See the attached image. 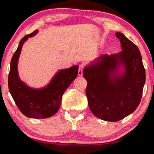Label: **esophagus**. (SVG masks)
I'll return each instance as SVG.
<instances>
[{
    "mask_svg": "<svg viewBox=\"0 0 154 154\" xmlns=\"http://www.w3.org/2000/svg\"><path fill=\"white\" fill-rule=\"evenodd\" d=\"M84 68V66H83V64L80 65L79 66V72H78V74H79V75L80 76H82V69Z\"/></svg>",
    "mask_w": 154,
    "mask_h": 154,
    "instance_id": "34e87169",
    "label": "esophagus"
}]
</instances>
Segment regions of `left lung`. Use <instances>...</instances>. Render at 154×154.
I'll list each match as a JSON object with an SVG mask.
<instances>
[{
	"instance_id": "8db88e82",
	"label": "left lung",
	"mask_w": 154,
	"mask_h": 154,
	"mask_svg": "<svg viewBox=\"0 0 154 154\" xmlns=\"http://www.w3.org/2000/svg\"><path fill=\"white\" fill-rule=\"evenodd\" d=\"M122 51L103 54L83 69L87 81V97L93 114L100 119L116 122L132 114L140 103L145 71L138 47L120 32Z\"/></svg>"
}]
</instances>
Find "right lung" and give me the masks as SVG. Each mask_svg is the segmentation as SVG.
<instances>
[{
    "mask_svg": "<svg viewBox=\"0 0 154 154\" xmlns=\"http://www.w3.org/2000/svg\"><path fill=\"white\" fill-rule=\"evenodd\" d=\"M38 32L36 29L20 40L11 61L8 86L21 112L26 117L40 119L52 116L58 111L64 92L77 77L79 66L59 70L49 83L42 88H35L27 85L19 76L18 61L23 43Z\"/></svg>",
    "mask_w": 154,
    "mask_h": 154,
    "instance_id": "right-lung-1",
    "label": "right lung"
}]
</instances>
